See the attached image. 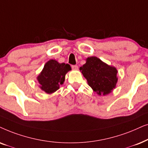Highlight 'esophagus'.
Listing matches in <instances>:
<instances>
[{"mask_svg":"<svg viewBox=\"0 0 148 148\" xmlns=\"http://www.w3.org/2000/svg\"><path fill=\"white\" fill-rule=\"evenodd\" d=\"M72 68L74 70H77L78 69V67L77 65H73V66H72Z\"/></svg>","mask_w":148,"mask_h":148,"instance_id":"esophagus-1","label":"esophagus"}]
</instances>
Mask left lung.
I'll return each mask as SVG.
<instances>
[{
  "mask_svg": "<svg viewBox=\"0 0 148 148\" xmlns=\"http://www.w3.org/2000/svg\"><path fill=\"white\" fill-rule=\"evenodd\" d=\"M80 70L88 85L99 95L110 93L116 87L118 81L116 68L106 64L97 57L88 58Z\"/></svg>",
  "mask_w": 148,
  "mask_h": 148,
  "instance_id": "1",
  "label": "left lung"
}]
</instances>
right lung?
<instances>
[{"mask_svg": "<svg viewBox=\"0 0 148 148\" xmlns=\"http://www.w3.org/2000/svg\"><path fill=\"white\" fill-rule=\"evenodd\" d=\"M70 70L71 67L68 64H60L55 60L48 61L37 77L39 86L48 94L56 92L60 88V84H64L65 76Z\"/></svg>", "mask_w": 148, "mask_h": 148, "instance_id": "1", "label": "right lung"}]
</instances>
